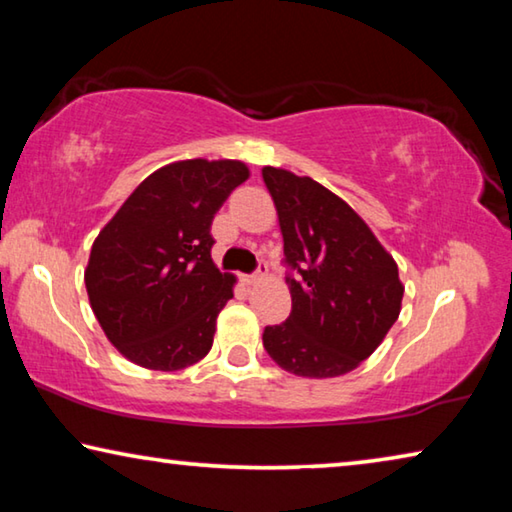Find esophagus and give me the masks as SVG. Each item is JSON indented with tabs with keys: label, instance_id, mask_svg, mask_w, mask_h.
I'll return each instance as SVG.
<instances>
[{
	"label": "esophagus",
	"instance_id": "esophagus-1",
	"mask_svg": "<svg viewBox=\"0 0 512 512\" xmlns=\"http://www.w3.org/2000/svg\"><path fill=\"white\" fill-rule=\"evenodd\" d=\"M266 271H268V264L264 262V259H257V266L253 268V271H250V273H246L244 275V282H255L257 280V277H262V275H266Z\"/></svg>",
	"mask_w": 512,
	"mask_h": 512
}]
</instances>
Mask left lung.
I'll return each mask as SVG.
<instances>
[{
    "instance_id": "obj_1",
    "label": "left lung",
    "mask_w": 512,
    "mask_h": 512,
    "mask_svg": "<svg viewBox=\"0 0 512 512\" xmlns=\"http://www.w3.org/2000/svg\"><path fill=\"white\" fill-rule=\"evenodd\" d=\"M284 237L291 314L264 327V350L300 377H336L375 352L400 316L393 257L352 207L311 178L264 167Z\"/></svg>"
}]
</instances>
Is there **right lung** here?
<instances>
[{
	"label": "right lung",
	"instance_id": "1",
	"mask_svg": "<svg viewBox=\"0 0 512 512\" xmlns=\"http://www.w3.org/2000/svg\"><path fill=\"white\" fill-rule=\"evenodd\" d=\"M248 178L237 160H185L151 173L94 241L85 289L115 348L180 370L212 348L235 277L212 262V219Z\"/></svg>",
	"mask_w": 512,
	"mask_h": 512
}]
</instances>
